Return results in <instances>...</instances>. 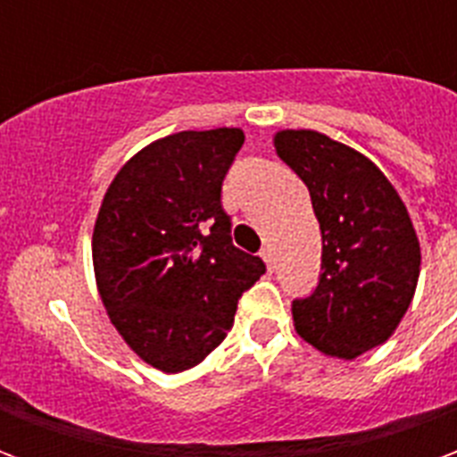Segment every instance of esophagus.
<instances>
[{"label":"esophagus","mask_w":457,"mask_h":457,"mask_svg":"<svg viewBox=\"0 0 457 457\" xmlns=\"http://www.w3.org/2000/svg\"><path fill=\"white\" fill-rule=\"evenodd\" d=\"M259 254H262V259H264V264H267L269 269H274V254H271V249L264 247Z\"/></svg>","instance_id":"obj_1"}]
</instances>
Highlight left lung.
Instances as JSON below:
<instances>
[{"label":"left lung","instance_id":"8db88e82","mask_svg":"<svg viewBox=\"0 0 457 457\" xmlns=\"http://www.w3.org/2000/svg\"><path fill=\"white\" fill-rule=\"evenodd\" d=\"M278 159L308 186L320 222V281L294 301L296 333L340 360L386 343L411 303L421 247L409 210L364 154L313 129L274 134Z\"/></svg>","mask_w":457,"mask_h":457}]
</instances>
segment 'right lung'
Masks as SVG:
<instances>
[{
    "label": "right lung",
    "mask_w": 457,
    "mask_h": 457,
    "mask_svg": "<svg viewBox=\"0 0 457 457\" xmlns=\"http://www.w3.org/2000/svg\"><path fill=\"white\" fill-rule=\"evenodd\" d=\"M245 131H179L137 151L104 193L93 267L107 316L161 372L200 364L267 267L232 245L220 203Z\"/></svg>",
    "instance_id": "add662e5"
}]
</instances>
